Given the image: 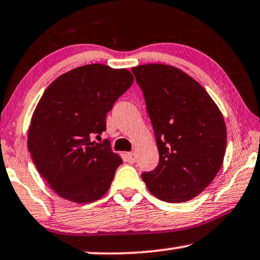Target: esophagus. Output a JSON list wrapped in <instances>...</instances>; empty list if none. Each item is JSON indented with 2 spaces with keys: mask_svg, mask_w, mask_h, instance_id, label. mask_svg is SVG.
Instances as JSON below:
<instances>
[{
  "mask_svg": "<svg viewBox=\"0 0 260 260\" xmlns=\"http://www.w3.org/2000/svg\"><path fill=\"white\" fill-rule=\"evenodd\" d=\"M127 157H128V160L131 162H134L137 160V153L136 152H129V153H127Z\"/></svg>",
  "mask_w": 260,
  "mask_h": 260,
  "instance_id": "34e87169",
  "label": "esophagus"
}]
</instances>
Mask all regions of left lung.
<instances>
[{
    "label": "left lung",
    "mask_w": 260,
    "mask_h": 260,
    "mask_svg": "<svg viewBox=\"0 0 260 260\" xmlns=\"http://www.w3.org/2000/svg\"><path fill=\"white\" fill-rule=\"evenodd\" d=\"M153 126L159 164L141 178L157 199L185 202L200 195L223 162L227 129L206 89L184 71L165 64L132 68Z\"/></svg>",
    "instance_id": "obj_1"
}]
</instances>
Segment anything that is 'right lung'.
<instances>
[{"mask_svg":"<svg viewBox=\"0 0 260 260\" xmlns=\"http://www.w3.org/2000/svg\"><path fill=\"white\" fill-rule=\"evenodd\" d=\"M127 69L89 64L54 79L38 102L27 146L47 184L63 199L90 203L108 191L120 154L92 141L106 131V116L133 84Z\"/></svg>","mask_w":260,"mask_h":260,"instance_id":"right-lung-1","label":"right lung"}]
</instances>
